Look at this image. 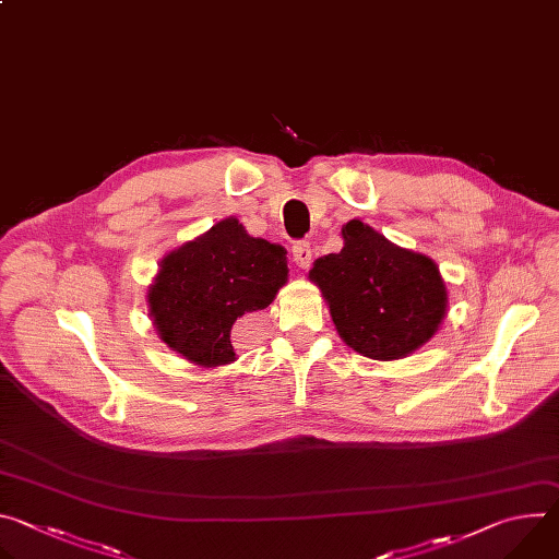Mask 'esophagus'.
I'll return each instance as SVG.
<instances>
[{
  "label": "esophagus",
  "instance_id": "1",
  "mask_svg": "<svg viewBox=\"0 0 559 559\" xmlns=\"http://www.w3.org/2000/svg\"><path fill=\"white\" fill-rule=\"evenodd\" d=\"M292 261L296 263V267L307 270L311 265V246L307 241H296L292 248Z\"/></svg>",
  "mask_w": 559,
  "mask_h": 559
}]
</instances>
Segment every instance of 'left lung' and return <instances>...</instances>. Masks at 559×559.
Here are the masks:
<instances>
[{
	"instance_id": "obj_1",
	"label": "left lung",
	"mask_w": 559,
	"mask_h": 559,
	"mask_svg": "<svg viewBox=\"0 0 559 559\" xmlns=\"http://www.w3.org/2000/svg\"><path fill=\"white\" fill-rule=\"evenodd\" d=\"M338 254L316 259L321 287L341 338L373 360H397L423 347L447 313V287L436 263L397 248L362 221L343 227Z\"/></svg>"
}]
</instances>
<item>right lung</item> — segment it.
Here are the masks:
<instances>
[{
	"instance_id": "1",
	"label": "right lung",
	"mask_w": 559,
	"mask_h": 559,
	"mask_svg": "<svg viewBox=\"0 0 559 559\" xmlns=\"http://www.w3.org/2000/svg\"><path fill=\"white\" fill-rule=\"evenodd\" d=\"M285 254L281 246L250 236L236 218L170 252L147 289L158 338L201 367L231 362L234 325L265 309L287 283Z\"/></svg>"
}]
</instances>
